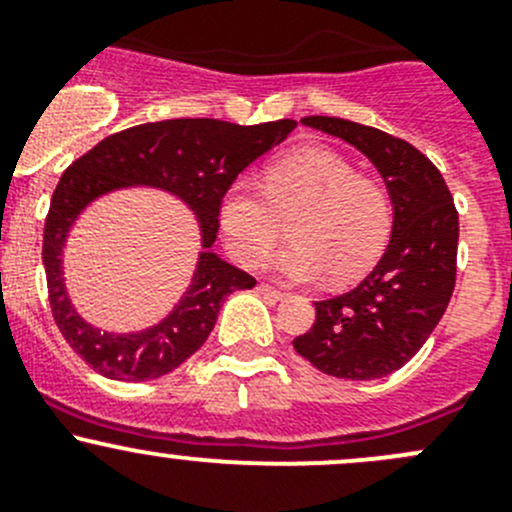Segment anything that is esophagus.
<instances>
[{"label": "esophagus", "mask_w": 512, "mask_h": 512, "mask_svg": "<svg viewBox=\"0 0 512 512\" xmlns=\"http://www.w3.org/2000/svg\"><path fill=\"white\" fill-rule=\"evenodd\" d=\"M258 293H263V296L271 298V301H281V298L286 296V293H283V291H276V288L268 286V283H258Z\"/></svg>", "instance_id": "34e87169"}]
</instances>
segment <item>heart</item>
I'll use <instances>...</instances> for the list:
<instances>
[{"mask_svg": "<svg viewBox=\"0 0 512 512\" xmlns=\"http://www.w3.org/2000/svg\"><path fill=\"white\" fill-rule=\"evenodd\" d=\"M291 220L293 244L273 261L288 281L328 273L348 281L366 271L391 234L393 204L381 181L358 174L343 154L308 146L273 161L263 184L239 179L219 201V229L229 254L246 268L266 261Z\"/></svg>", "mask_w": 512, "mask_h": 512, "instance_id": "heart-1", "label": "heart"}]
</instances>
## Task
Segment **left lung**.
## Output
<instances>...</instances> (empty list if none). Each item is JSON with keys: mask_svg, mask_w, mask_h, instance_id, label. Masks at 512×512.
<instances>
[{"mask_svg": "<svg viewBox=\"0 0 512 512\" xmlns=\"http://www.w3.org/2000/svg\"><path fill=\"white\" fill-rule=\"evenodd\" d=\"M301 121L371 159L391 194L393 231L356 288L316 301V323L293 348L328 376L373 381L406 366L443 318L455 288L458 211L433 161L408 141L336 116Z\"/></svg>", "mask_w": 512, "mask_h": 512, "instance_id": "obj_1", "label": "left lung"}]
</instances>
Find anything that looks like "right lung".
I'll return each instance as SVG.
<instances>
[{
    "mask_svg": "<svg viewBox=\"0 0 512 512\" xmlns=\"http://www.w3.org/2000/svg\"><path fill=\"white\" fill-rule=\"evenodd\" d=\"M293 129V119L256 126L221 119L154 121L106 136L64 171L44 221L42 258L54 321L86 366L111 381H154L204 346L224 298L256 286L254 276L211 251L221 196L246 166ZM129 185H154L179 195L197 214L205 251L192 286L164 322L136 334H109L86 324L68 301L61 251L73 221L91 200Z\"/></svg>",
    "mask_w": 512,
    "mask_h": 512,
    "instance_id": "1",
    "label": "right lung"
}]
</instances>
